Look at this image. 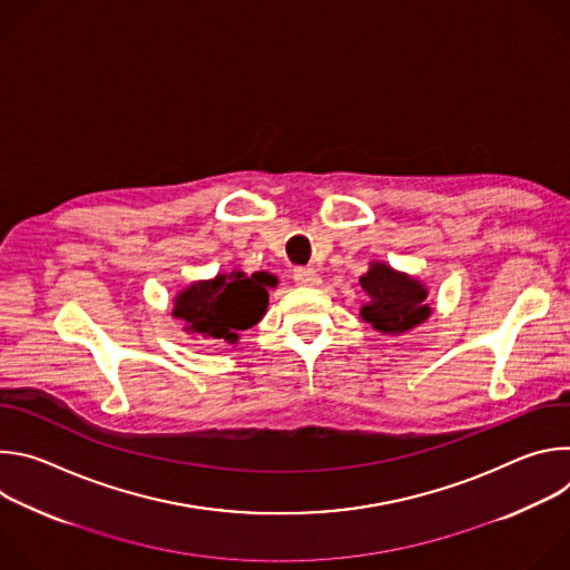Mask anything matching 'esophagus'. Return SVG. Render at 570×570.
I'll return each instance as SVG.
<instances>
[{
	"label": "esophagus",
	"instance_id": "1",
	"mask_svg": "<svg viewBox=\"0 0 570 570\" xmlns=\"http://www.w3.org/2000/svg\"><path fill=\"white\" fill-rule=\"evenodd\" d=\"M293 279L299 284V286H306V288H313V286H320V275L317 271L313 268H295L293 271Z\"/></svg>",
	"mask_w": 570,
	"mask_h": 570
}]
</instances>
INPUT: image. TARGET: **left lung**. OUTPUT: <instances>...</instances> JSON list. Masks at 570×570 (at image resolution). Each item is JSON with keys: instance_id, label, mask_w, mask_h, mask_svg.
I'll return each mask as SVG.
<instances>
[{"instance_id": "1", "label": "left lung", "mask_w": 570, "mask_h": 570, "mask_svg": "<svg viewBox=\"0 0 570 570\" xmlns=\"http://www.w3.org/2000/svg\"><path fill=\"white\" fill-rule=\"evenodd\" d=\"M370 302L361 308V317L381 334L399 336L411 332L431 315L426 304V286L387 264L372 262L370 271L358 279Z\"/></svg>"}]
</instances>
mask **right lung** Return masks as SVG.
I'll return each mask as SVG.
<instances>
[{
    "instance_id": "right-lung-1",
    "label": "right lung",
    "mask_w": 570,
    "mask_h": 570,
    "mask_svg": "<svg viewBox=\"0 0 570 570\" xmlns=\"http://www.w3.org/2000/svg\"><path fill=\"white\" fill-rule=\"evenodd\" d=\"M277 286L275 275L262 271L246 275L232 271L214 279L194 282L174 302V317L185 322V332L216 343L234 345L238 332L250 330L264 317L268 288Z\"/></svg>"
}]
</instances>
